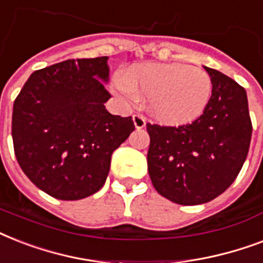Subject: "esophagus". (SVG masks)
Wrapping results in <instances>:
<instances>
[{"mask_svg": "<svg viewBox=\"0 0 263 263\" xmlns=\"http://www.w3.org/2000/svg\"><path fill=\"white\" fill-rule=\"evenodd\" d=\"M132 120H134V125H135L136 129H142V128L146 127V123H147V120L144 119L142 115H134Z\"/></svg>", "mask_w": 263, "mask_h": 263, "instance_id": "1", "label": "esophagus"}]
</instances>
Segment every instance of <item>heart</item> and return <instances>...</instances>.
<instances>
[{
  "label": "heart",
  "mask_w": 263,
  "mask_h": 263,
  "mask_svg": "<svg viewBox=\"0 0 263 263\" xmlns=\"http://www.w3.org/2000/svg\"><path fill=\"white\" fill-rule=\"evenodd\" d=\"M116 91L127 102L147 99L158 121L184 125L203 115L212 98V79L206 71L180 63H144L115 79Z\"/></svg>",
  "instance_id": "heart-1"
}]
</instances>
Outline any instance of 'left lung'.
Wrapping results in <instances>:
<instances>
[{"label":"left lung","mask_w":263,"mask_h":263,"mask_svg":"<svg viewBox=\"0 0 263 263\" xmlns=\"http://www.w3.org/2000/svg\"><path fill=\"white\" fill-rule=\"evenodd\" d=\"M204 69L213 92L199 119L177 128L147 124L153 185L166 199L184 206L210 202L235 181L253 134L245 88L220 71Z\"/></svg>","instance_id":"1"}]
</instances>
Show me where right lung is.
Segmentation results:
<instances>
[{
	"label": "right lung",
	"instance_id": "obj_1",
	"mask_svg": "<svg viewBox=\"0 0 263 263\" xmlns=\"http://www.w3.org/2000/svg\"><path fill=\"white\" fill-rule=\"evenodd\" d=\"M109 57L67 60L31 73L13 103L12 138L23 172L53 198L78 200L99 191L111 154L135 129L113 116Z\"/></svg>",
	"mask_w": 263,
	"mask_h": 263
}]
</instances>
